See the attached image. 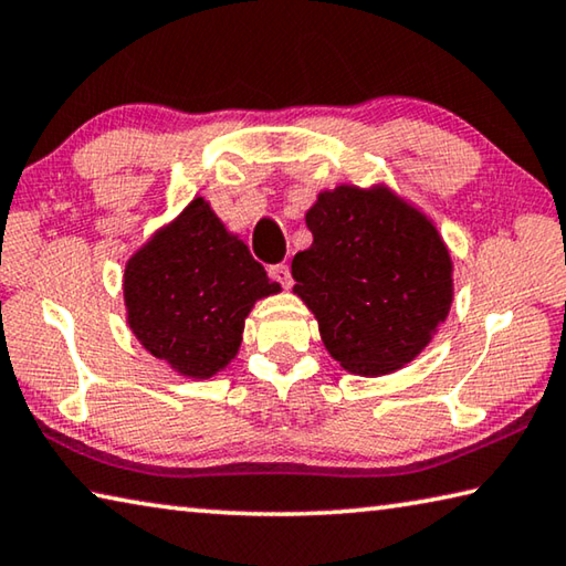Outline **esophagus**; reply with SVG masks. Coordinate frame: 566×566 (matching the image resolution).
Returning <instances> with one entry per match:
<instances>
[{"instance_id":"34e87169","label":"esophagus","mask_w":566,"mask_h":566,"mask_svg":"<svg viewBox=\"0 0 566 566\" xmlns=\"http://www.w3.org/2000/svg\"><path fill=\"white\" fill-rule=\"evenodd\" d=\"M270 276L274 282H280L284 290H290V286H292V272H290V266H286V264H272Z\"/></svg>"}]
</instances>
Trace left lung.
Here are the masks:
<instances>
[{
	"label": "left lung",
	"instance_id": "left-lung-1",
	"mask_svg": "<svg viewBox=\"0 0 566 566\" xmlns=\"http://www.w3.org/2000/svg\"><path fill=\"white\" fill-rule=\"evenodd\" d=\"M314 242L292 260L294 294L346 371L384 376L413 361L453 304V260L423 212L386 185H338L306 212Z\"/></svg>",
	"mask_w": 566,
	"mask_h": 566
}]
</instances>
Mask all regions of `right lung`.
<instances>
[{"label": "right lung", "instance_id": "obj_1", "mask_svg": "<svg viewBox=\"0 0 566 566\" xmlns=\"http://www.w3.org/2000/svg\"><path fill=\"white\" fill-rule=\"evenodd\" d=\"M280 290L205 198L153 234L123 272L130 332L188 378L222 371L240 352L254 302Z\"/></svg>", "mask_w": 566, "mask_h": 566}]
</instances>
